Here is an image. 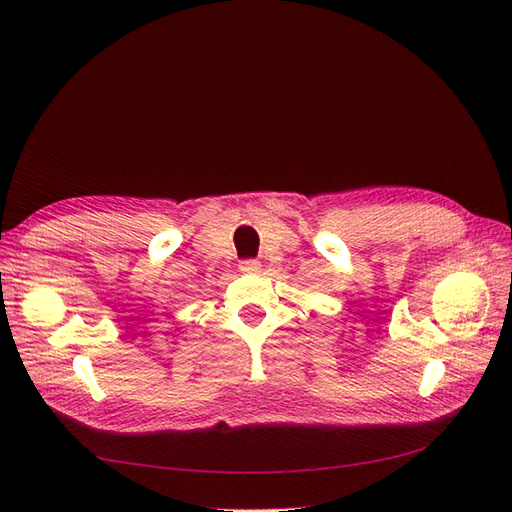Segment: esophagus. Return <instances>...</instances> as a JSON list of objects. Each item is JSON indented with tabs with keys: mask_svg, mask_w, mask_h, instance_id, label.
<instances>
[{
	"mask_svg": "<svg viewBox=\"0 0 512 512\" xmlns=\"http://www.w3.org/2000/svg\"><path fill=\"white\" fill-rule=\"evenodd\" d=\"M239 271H241V273H256V271H260V262L254 260V258L241 260V262H239Z\"/></svg>",
	"mask_w": 512,
	"mask_h": 512,
	"instance_id": "1",
	"label": "esophagus"
}]
</instances>
